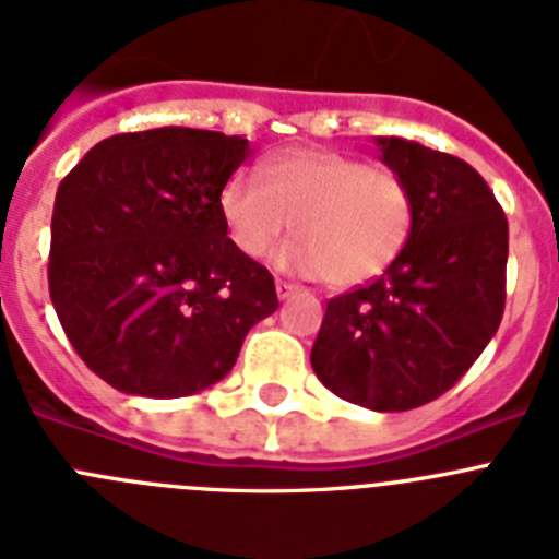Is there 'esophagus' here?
Here are the masks:
<instances>
[{
  "label": "esophagus",
  "mask_w": 559,
  "mask_h": 559,
  "mask_svg": "<svg viewBox=\"0 0 559 559\" xmlns=\"http://www.w3.org/2000/svg\"><path fill=\"white\" fill-rule=\"evenodd\" d=\"M294 294H299V288H296V285H290V283H283V280H280V283H276V296H280V299H290V296Z\"/></svg>",
  "instance_id": "34e87169"
}]
</instances>
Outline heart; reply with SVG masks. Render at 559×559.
I'll use <instances>...</instances> for the list:
<instances>
[{
	"instance_id": "obj_1",
	"label": "heart",
	"mask_w": 559,
	"mask_h": 559,
	"mask_svg": "<svg viewBox=\"0 0 559 559\" xmlns=\"http://www.w3.org/2000/svg\"><path fill=\"white\" fill-rule=\"evenodd\" d=\"M231 243L263 260L296 226L299 237L276 251L290 274L328 276L353 288L380 276L406 249L414 226L412 190L389 167L338 151L302 147L257 167H240L218 199Z\"/></svg>"
}]
</instances>
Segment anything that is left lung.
Returning a JSON list of instances; mask_svg holds the SVG:
<instances>
[{
  "instance_id": "obj_1",
  "label": "left lung",
  "mask_w": 559,
  "mask_h": 559,
  "mask_svg": "<svg viewBox=\"0 0 559 559\" xmlns=\"http://www.w3.org/2000/svg\"><path fill=\"white\" fill-rule=\"evenodd\" d=\"M374 145L412 190V235L372 285L330 299L310 364L347 403L408 412L445 394L496 335L510 226L467 162L403 136Z\"/></svg>"
}]
</instances>
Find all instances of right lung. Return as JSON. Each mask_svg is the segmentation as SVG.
I'll list each match as a JSON object with an SVG mask.
<instances>
[{
	"label": "right lung",
	"mask_w": 559,
	"mask_h": 559,
	"mask_svg": "<svg viewBox=\"0 0 559 559\" xmlns=\"http://www.w3.org/2000/svg\"><path fill=\"white\" fill-rule=\"evenodd\" d=\"M251 153L162 126L97 142L61 181L49 296L86 367L140 397L204 392L280 308L274 276L226 237L218 199Z\"/></svg>",
	"instance_id": "1"
}]
</instances>
